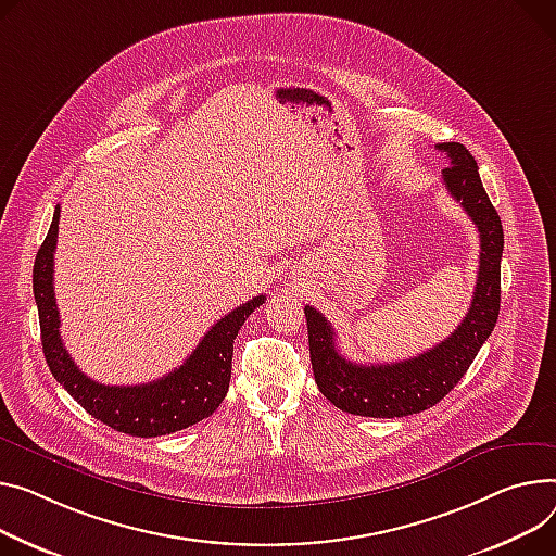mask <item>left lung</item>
Here are the masks:
<instances>
[{
	"label": "left lung",
	"mask_w": 556,
	"mask_h": 556,
	"mask_svg": "<svg viewBox=\"0 0 556 556\" xmlns=\"http://www.w3.org/2000/svg\"><path fill=\"white\" fill-rule=\"evenodd\" d=\"M447 154L442 169L447 192L463 205L480 235L478 279L473 300L447 340L433 349L391 364H355L338 353L336 330L330 321L306 306L311 364L319 391L338 409L366 418H402L420 414L445 397L467 374L480 346L492 336L501 308V256L503 226L473 156L460 142L435 144Z\"/></svg>",
	"instance_id": "left-lung-1"
}]
</instances>
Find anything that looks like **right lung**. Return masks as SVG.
<instances>
[{
	"label": "right lung",
	"mask_w": 556,
	"mask_h": 556,
	"mask_svg": "<svg viewBox=\"0 0 556 556\" xmlns=\"http://www.w3.org/2000/svg\"><path fill=\"white\" fill-rule=\"evenodd\" d=\"M58 220L60 205L55 207L49 235L37 250L33 266V292L37 313H40L42 349L53 378L89 416L129 435H165L210 418L230 387L237 332L250 313L266 302V294H258L230 315L220 317L205 332L192 355L165 378L136 387L100 384L80 371L60 338V313L53 290Z\"/></svg>",
	"instance_id": "1"
}]
</instances>
